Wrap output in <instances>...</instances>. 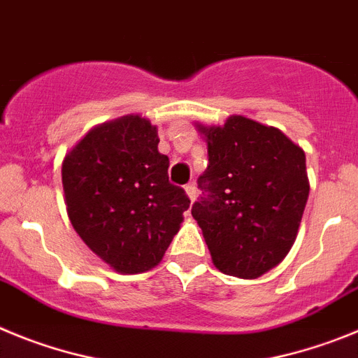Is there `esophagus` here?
<instances>
[{
    "mask_svg": "<svg viewBox=\"0 0 358 358\" xmlns=\"http://www.w3.org/2000/svg\"><path fill=\"white\" fill-rule=\"evenodd\" d=\"M185 192H186V195H188L189 201H192V202L197 199V188H195V185H186Z\"/></svg>",
    "mask_w": 358,
    "mask_h": 358,
    "instance_id": "obj_1",
    "label": "esophagus"
}]
</instances>
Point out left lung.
I'll return each instance as SVG.
<instances>
[{
  "mask_svg": "<svg viewBox=\"0 0 358 358\" xmlns=\"http://www.w3.org/2000/svg\"><path fill=\"white\" fill-rule=\"evenodd\" d=\"M197 129L210 164L192 215L220 273L260 278L283 262L297 236L310 192L305 152L280 129L245 116Z\"/></svg>",
  "mask_w": 358,
  "mask_h": 358,
  "instance_id": "1",
  "label": "left lung"
}]
</instances>
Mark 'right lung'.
Masks as SVG:
<instances>
[{
    "mask_svg": "<svg viewBox=\"0 0 358 358\" xmlns=\"http://www.w3.org/2000/svg\"><path fill=\"white\" fill-rule=\"evenodd\" d=\"M157 129L140 115L91 129L62 161L68 217L84 243L122 274L147 273L163 260L189 208L169 181Z\"/></svg>",
    "mask_w": 358,
    "mask_h": 358,
    "instance_id": "obj_1",
    "label": "right lung"
}]
</instances>
